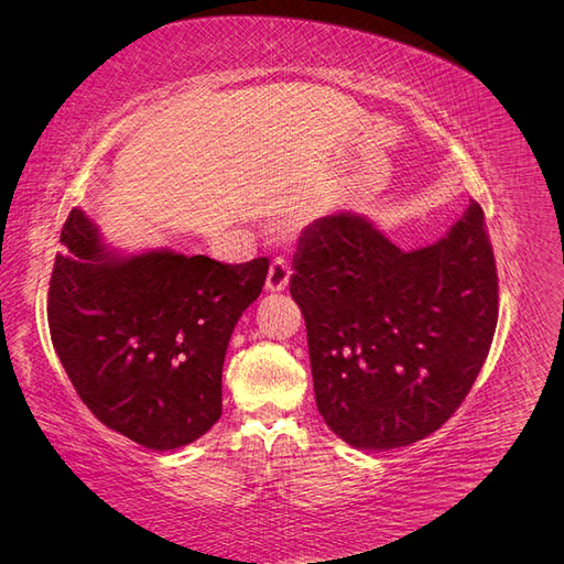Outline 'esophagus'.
<instances>
[{
	"mask_svg": "<svg viewBox=\"0 0 564 564\" xmlns=\"http://www.w3.org/2000/svg\"><path fill=\"white\" fill-rule=\"evenodd\" d=\"M289 280H292V265H289V261L282 259V256H278V259L270 263L265 289L268 292H284L289 286Z\"/></svg>",
	"mask_w": 564,
	"mask_h": 564,
	"instance_id": "obj_1",
	"label": "esophagus"
}]
</instances>
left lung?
I'll list each match as a JSON object with an SVG mask.
<instances>
[{"label": "left lung", "mask_w": 564, "mask_h": 564, "mask_svg": "<svg viewBox=\"0 0 564 564\" xmlns=\"http://www.w3.org/2000/svg\"><path fill=\"white\" fill-rule=\"evenodd\" d=\"M289 289L319 414L355 449L406 447L445 425L499 319L497 261L475 199L445 240L416 251L362 216L317 218L301 232Z\"/></svg>", "instance_id": "left-lung-1"}]
</instances>
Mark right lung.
Listing matches in <instances>:
<instances>
[{
    "label": "right lung",
    "mask_w": 564,
    "mask_h": 564,
    "mask_svg": "<svg viewBox=\"0 0 564 564\" xmlns=\"http://www.w3.org/2000/svg\"><path fill=\"white\" fill-rule=\"evenodd\" d=\"M61 245L46 315L77 395L110 431L148 449L191 445L220 419L228 340L261 294L268 259L115 256L79 207Z\"/></svg>",
    "instance_id": "right-lung-1"
}]
</instances>
